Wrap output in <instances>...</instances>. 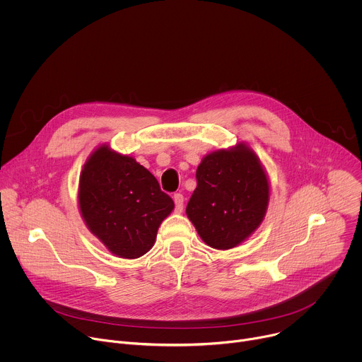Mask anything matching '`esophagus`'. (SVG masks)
<instances>
[{
    "label": "esophagus",
    "instance_id": "34e87169",
    "mask_svg": "<svg viewBox=\"0 0 362 362\" xmlns=\"http://www.w3.org/2000/svg\"><path fill=\"white\" fill-rule=\"evenodd\" d=\"M173 200H175V211L177 214H182L183 211V202H185V197L182 193H175L173 194Z\"/></svg>",
    "mask_w": 362,
    "mask_h": 362
}]
</instances>
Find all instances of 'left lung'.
I'll return each instance as SVG.
<instances>
[{
    "label": "left lung",
    "mask_w": 362,
    "mask_h": 362,
    "mask_svg": "<svg viewBox=\"0 0 362 362\" xmlns=\"http://www.w3.org/2000/svg\"><path fill=\"white\" fill-rule=\"evenodd\" d=\"M196 180L186 214L206 245L232 249L264 221L269 183L261 160L245 143L206 154Z\"/></svg>",
    "instance_id": "8db88e82"
}]
</instances>
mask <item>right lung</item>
Listing matches in <instances>:
<instances>
[{
    "label": "right lung",
    "mask_w": 362,
    "mask_h": 362,
    "mask_svg": "<svg viewBox=\"0 0 362 362\" xmlns=\"http://www.w3.org/2000/svg\"><path fill=\"white\" fill-rule=\"evenodd\" d=\"M78 206L90 232L113 255L136 259L151 249L175 203L146 168L103 144L81 170Z\"/></svg>",
    "instance_id": "obj_1"
}]
</instances>
